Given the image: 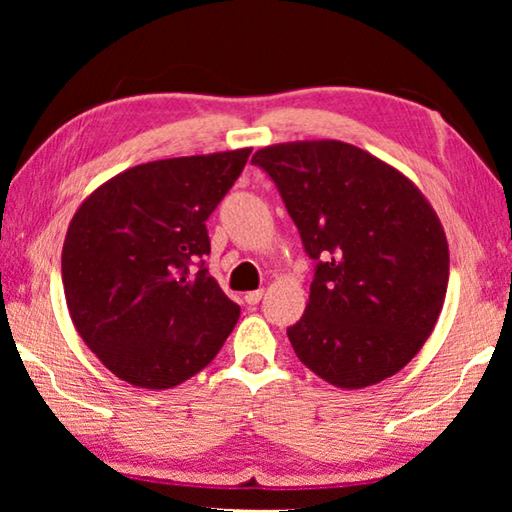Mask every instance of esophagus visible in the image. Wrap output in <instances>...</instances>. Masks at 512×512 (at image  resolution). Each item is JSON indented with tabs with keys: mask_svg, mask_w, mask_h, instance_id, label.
Masks as SVG:
<instances>
[{
	"mask_svg": "<svg viewBox=\"0 0 512 512\" xmlns=\"http://www.w3.org/2000/svg\"><path fill=\"white\" fill-rule=\"evenodd\" d=\"M262 296H264V291L259 289V291H250V293H246L244 296V300L248 302V305H257L259 300H262Z\"/></svg>",
	"mask_w": 512,
	"mask_h": 512,
	"instance_id": "34e87169",
	"label": "esophagus"
}]
</instances>
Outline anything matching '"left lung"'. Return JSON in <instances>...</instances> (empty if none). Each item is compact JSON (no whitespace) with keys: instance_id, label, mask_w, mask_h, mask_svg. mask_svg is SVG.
<instances>
[{"instance_id":"8db88e82","label":"left lung","mask_w":512,"mask_h":512,"mask_svg":"<svg viewBox=\"0 0 512 512\" xmlns=\"http://www.w3.org/2000/svg\"><path fill=\"white\" fill-rule=\"evenodd\" d=\"M273 178L316 259L296 357L345 391L393 377L420 352L443 309L449 246L411 178L339 140L271 144L253 155Z\"/></svg>"}]
</instances>
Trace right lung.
Here are the masks:
<instances>
[{
  "mask_svg": "<svg viewBox=\"0 0 512 512\" xmlns=\"http://www.w3.org/2000/svg\"><path fill=\"white\" fill-rule=\"evenodd\" d=\"M253 149L137 164L106 180L69 221L63 287L72 323L112 375L167 391L201 372L241 309L205 268V221Z\"/></svg>",
  "mask_w": 512,
  "mask_h": 512,
  "instance_id": "add662e5",
  "label": "right lung"
}]
</instances>
